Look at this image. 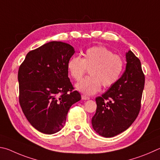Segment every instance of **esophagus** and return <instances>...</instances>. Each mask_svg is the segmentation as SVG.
<instances>
[{
	"mask_svg": "<svg viewBox=\"0 0 160 160\" xmlns=\"http://www.w3.org/2000/svg\"><path fill=\"white\" fill-rule=\"evenodd\" d=\"M82 100H89V99H90V98L88 97V96H83V95H82Z\"/></svg>",
	"mask_w": 160,
	"mask_h": 160,
	"instance_id": "34e87169",
	"label": "esophagus"
}]
</instances>
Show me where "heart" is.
Instances as JSON below:
<instances>
[{
  "label": "heart",
  "mask_w": 160,
  "mask_h": 160,
  "mask_svg": "<svg viewBox=\"0 0 160 160\" xmlns=\"http://www.w3.org/2000/svg\"><path fill=\"white\" fill-rule=\"evenodd\" d=\"M88 69L89 77L83 78L76 85L80 92L91 96L101 88L110 87L119 79L124 69V60L119 55L114 54L105 46L89 48L78 56L70 58L67 69L72 78L79 81Z\"/></svg>",
  "instance_id": "1"
}]
</instances>
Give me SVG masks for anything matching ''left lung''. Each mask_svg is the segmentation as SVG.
<instances>
[{
  "instance_id": "8db88e82",
  "label": "left lung",
  "mask_w": 160,
  "mask_h": 160,
  "mask_svg": "<svg viewBox=\"0 0 160 160\" xmlns=\"http://www.w3.org/2000/svg\"><path fill=\"white\" fill-rule=\"evenodd\" d=\"M126 70L121 78L96 98L97 108L92 126L99 135L106 138L127 130L141 110L145 85L141 61L131 50L126 54Z\"/></svg>"
}]
</instances>
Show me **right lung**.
<instances>
[{"label": "right lung", "instance_id": "right-lung-1", "mask_svg": "<svg viewBox=\"0 0 160 160\" xmlns=\"http://www.w3.org/2000/svg\"><path fill=\"white\" fill-rule=\"evenodd\" d=\"M71 45L50 41L27 53L18 71L19 101L33 127L52 134L63 128L71 106L81 95L68 77Z\"/></svg>", "mask_w": 160, "mask_h": 160}]
</instances>
